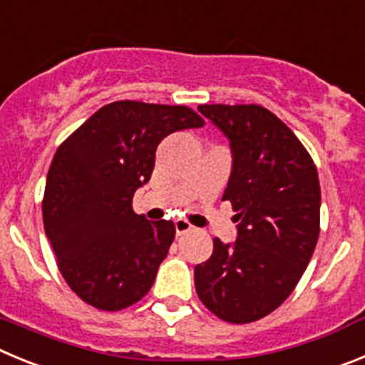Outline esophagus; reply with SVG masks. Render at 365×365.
Here are the masks:
<instances>
[{
    "mask_svg": "<svg viewBox=\"0 0 365 365\" xmlns=\"http://www.w3.org/2000/svg\"><path fill=\"white\" fill-rule=\"evenodd\" d=\"M175 227H176V235L182 236V235H185V232H189L190 229H192V225H190L187 220H176Z\"/></svg>",
    "mask_w": 365,
    "mask_h": 365,
    "instance_id": "esophagus-1",
    "label": "esophagus"
}]
</instances>
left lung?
<instances>
[{
  "label": "left lung",
  "instance_id": "8db88e82",
  "mask_svg": "<svg viewBox=\"0 0 365 365\" xmlns=\"http://www.w3.org/2000/svg\"><path fill=\"white\" fill-rule=\"evenodd\" d=\"M229 140L232 170L222 200L238 222L235 244L212 240L195 267L198 298L231 324L260 320L293 293L320 235L317 165L294 133L260 105H200Z\"/></svg>",
  "mask_w": 365,
  "mask_h": 365
}]
</instances>
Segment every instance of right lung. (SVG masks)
Returning a JSON list of instances; mask_svg holds the SVG:
<instances>
[{
	"label": "right lung",
	"instance_id": "1",
	"mask_svg": "<svg viewBox=\"0 0 365 365\" xmlns=\"http://www.w3.org/2000/svg\"><path fill=\"white\" fill-rule=\"evenodd\" d=\"M203 123L185 105L114 101L58 147L43 225L65 282L88 305L120 311L149 293L176 229L136 215L133 196L150 180L163 138Z\"/></svg>",
	"mask_w": 365,
	"mask_h": 365
}]
</instances>
